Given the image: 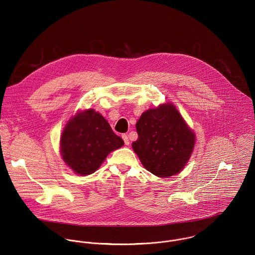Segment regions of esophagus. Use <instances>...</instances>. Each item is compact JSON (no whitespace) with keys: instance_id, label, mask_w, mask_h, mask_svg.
<instances>
[{"instance_id":"34e87169","label":"esophagus","mask_w":255,"mask_h":255,"mask_svg":"<svg viewBox=\"0 0 255 255\" xmlns=\"http://www.w3.org/2000/svg\"><path fill=\"white\" fill-rule=\"evenodd\" d=\"M122 137H123V139H124V141H125V144H126V145H128V144H129V139H128V135L124 134Z\"/></svg>"}]
</instances>
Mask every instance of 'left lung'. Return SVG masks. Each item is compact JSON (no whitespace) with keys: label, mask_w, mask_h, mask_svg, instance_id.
Instances as JSON below:
<instances>
[{"label":"left lung","mask_w":255,"mask_h":255,"mask_svg":"<svg viewBox=\"0 0 255 255\" xmlns=\"http://www.w3.org/2000/svg\"><path fill=\"white\" fill-rule=\"evenodd\" d=\"M133 151L147 171L160 178L180 173L192 153L195 135L173 104L147 110L137 121Z\"/></svg>","instance_id":"obj_1"}]
</instances>
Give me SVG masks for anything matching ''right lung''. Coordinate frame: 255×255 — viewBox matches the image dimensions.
Here are the masks:
<instances>
[{
  "label": "right lung",
  "mask_w": 255,
  "mask_h": 255,
  "mask_svg": "<svg viewBox=\"0 0 255 255\" xmlns=\"http://www.w3.org/2000/svg\"><path fill=\"white\" fill-rule=\"evenodd\" d=\"M123 145L124 140L114 133L109 123L93 109L71 119L61 136L62 157L80 176L94 173L110 152Z\"/></svg>",
  "instance_id": "add662e5"
}]
</instances>
